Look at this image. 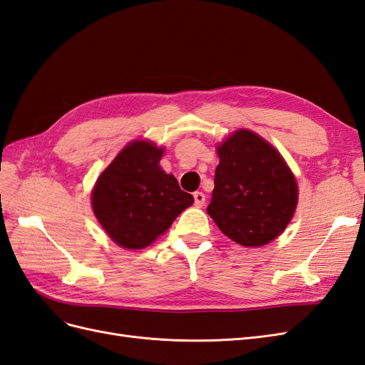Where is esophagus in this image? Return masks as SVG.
<instances>
[{
  "instance_id": "1",
  "label": "esophagus",
  "mask_w": 365,
  "mask_h": 365,
  "mask_svg": "<svg viewBox=\"0 0 365 365\" xmlns=\"http://www.w3.org/2000/svg\"><path fill=\"white\" fill-rule=\"evenodd\" d=\"M193 197H195V205L196 207H202L205 204V195L202 192H195Z\"/></svg>"
}]
</instances>
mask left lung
Here are the masks:
<instances>
[{
  "instance_id": "1",
  "label": "left lung",
  "mask_w": 365,
  "mask_h": 365,
  "mask_svg": "<svg viewBox=\"0 0 365 365\" xmlns=\"http://www.w3.org/2000/svg\"><path fill=\"white\" fill-rule=\"evenodd\" d=\"M219 164L207 213L242 247H262L280 236L298 202L295 176L279 150L239 129L217 146Z\"/></svg>"
}]
</instances>
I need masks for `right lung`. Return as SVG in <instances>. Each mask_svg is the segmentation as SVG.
Masks as SVG:
<instances>
[{
	"label": "right lung",
	"mask_w": 365,
	"mask_h": 365,
	"mask_svg": "<svg viewBox=\"0 0 365 365\" xmlns=\"http://www.w3.org/2000/svg\"><path fill=\"white\" fill-rule=\"evenodd\" d=\"M164 149L135 140L98 176L91 195L94 215L115 244L141 250L165 233L193 204L173 175L160 168Z\"/></svg>",
	"instance_id": "add662e5"
}]
</instances>
